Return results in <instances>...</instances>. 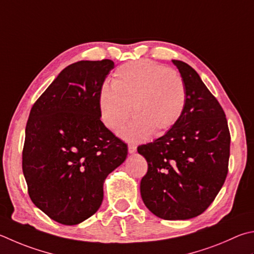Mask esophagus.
<instances>
[{
    "label": "esophagus",
    "mask_w": 254,
    "mask_h": 254,
    "mask_svg": "<svg viewBox=\"0 0 254 254\" xmlns=\"http://www.w3.org/2000/svg\"><path fill=\"white\" fill-rule=\"evenodd\" d=\"M127 149H128V153H135L136 152V145L135 144H132V143H130V144L127 145Z\"/></svg>",
    "instance_id": "34e87169"
}]
</instances>
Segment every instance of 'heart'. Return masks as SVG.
I'll use <instances>...</instances> for the list:
<instances>
[{"instance_id": "obj_1", "label": "heart", "mask_w": 254, "mask_h": 254, "mask_svg": "<svg viewBox=\"0 0 254 254\" xmlns=\"http://www.w3.org/2000/svg\"><path fill=\"white\" fill-rule=\"evenodd\" d=\"M187 94L182 76L149 60L123 64L114 72L111 86L99 92V111L104 126L118 130L132 115L135 119L120 132L128 141L161 134L179 121Z\"/></svg>"}]
</instances>
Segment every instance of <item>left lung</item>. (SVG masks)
<instances>
[{
  "instance_id": "left-lung-1",
  "label": "left lung",
  "mask_w": 254,
  "mask_h": 254,
  "mask_svg": "<svg viewBox=\"0 0 254 254\" xmlns=\"http://www.w3.org/2000/svg\"><path fill=\"white\" fill-rule=\"evenodd\" d=\"M172 62L186 86L179 121L137 152L147 162L140 191L145 206L164 220L200 215L213 202L228 174L230 132L222 107L189 64Z\"/></svg>"
}]
</instances>
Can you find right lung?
Returning <instances> with one entry per match:
<instances>
[{
    "label": "right lung",
    "mask_w": 254,
    "mask_h": 254,
    "mask_svg": "<svg viewBox=\"0 0 254 254\" xmlns=\"http://www.w3.org/2000/svg\"><path fill=\"white\" fill-rule=\"evenodd\" d=\"M111 60L79 61L60 73L27 120L22 169L35 206L57 222L79 224L99 210L103 183L127 145L101 121L99 92Z\"/></svg>",
    "instance_id": "1"
}]
</instances>
